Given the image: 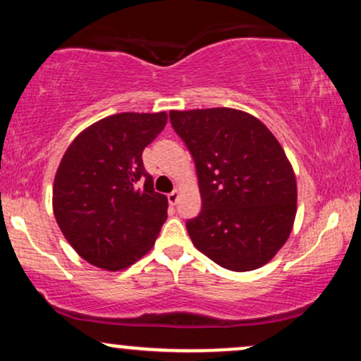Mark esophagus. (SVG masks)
I'll return each mask as SVG.
<instances>
[{
  "label": "esophagus",
  "mask_w": 361,
  "mask_h": 361,
  "mask_svg": "<svg viewBox=\"0 0 361 361\" xmlns=\"http://www.w3.org/2000/svg\"><path fill=\"white\" fill-rule=\"evenodd\" d=\"M178 198H180V192H178V190H173V192L168 195V202L171 205H176L178 204Z\"/></svg>",
  "instance_id": "esophagus-1"
}]
</instances>
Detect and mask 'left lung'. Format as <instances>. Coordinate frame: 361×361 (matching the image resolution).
Returning a JSON list of instances; mask_svg holds the SVG:
<instances>
[{"label": "left lung", "mask_w": 361, "mask_h": 361, "mask_svg": "<svg viewBox=\"0 0 361 361\" xmlns=\"http://www.w3.org/2000/svg\"><path fill=\"white\" fill-rule=\"evenodd\" d=\"M195 161L202 210L186 221L198 251L231 271L270 261L292 231L297 183L285 151L246 111H169Z\"/></svg>", "instance_id": "obj_1"}]
</instances>
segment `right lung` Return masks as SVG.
<instances>
[{"label": "right lung", "instance_id": "1", "mask_svg": "<svg viewBox=\"0 0 361 361\" xmlns=\"http://www.w3.org/2000/svg\"><path fill=\"white\" fill-rule=\"evenodd\" d=\"M168 115L117 114L82 130L56 173L52 205L62 234L94 267L117 271L144 256L168 217L142 151Z\"/></svg>", "mask_w": 361, "mask_h": 361}]
</instances>
